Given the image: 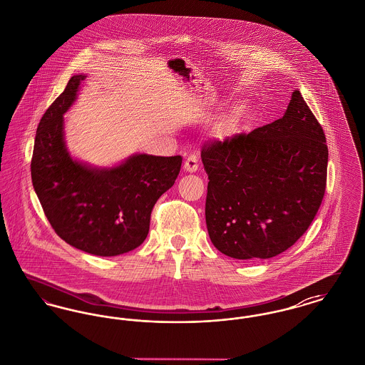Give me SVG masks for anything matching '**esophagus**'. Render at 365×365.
<instances>
[{
    "label": "esophagus",
    "instance_id": "esophagus-1",
    "mask_svg": "<svg viewBox=\"0 0 365 365\" xmlns=\"http://www.w3.org/2000/svg\"><path fill=\"white\" fill-rule=\"evenodd\" d=\"M183 168L186 173H195L198 170V156L190 155L187 157L183 164Z\"/></svg>",
    "mask_w": 365,
    "mask_h": 365
}]
</instances>
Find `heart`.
Returning a JSON list of instances; mask_svg holds the SVG:
<instances>
[{
	"mask_svg": "<svg viewBox=\"0 0 365 365\" xmlns=\"http://www.w3.org/2000/svg\"><path fill=\"white\" fill-rule=\"evenodd\" d=\"M245 113H246V106H245V105H235V106L230 110V113H228V116L226 118L227 125H235V124H238V123L242 120Z\"/></svg>",
	"mask_w": 365,
	"mask_h": 365,
	"instance_id": "b5f03b06",
	"label": "heart"
}]
</instances>
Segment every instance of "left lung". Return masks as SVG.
Segmentation results:
<instances>
[{
  "mask_svg": "<svg viewBox=\"0 0 365 365\" xmlns=\"http://www.w3.org/2000/svg\"><path fill=\"white\" fill-rule=\"evenodd\" d=\"M208 174L205 220L215 247L238 260L271 259L311 226L327 180L322 125L294 90L275 122L201 150Z\"/></svg>",
  "mask_w": 365,
  "mask_h": 365,
  "instance_id": "8db88e82",
  "label": "left lung"
}]
</instances>
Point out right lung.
Masks as SVG:
<instances>
[{
  "instance_id": "right-lung-1",
  "label": "right lung",
  "mask_w": 365,
  "mask_h": 365,
  "mask_svg": "<svg viewBox=\"0 0 365 365\" xmlns=\"http://www.w3.org/2000/svg\"><path fill=\"white\" fill-rule=\"evenodd\" d=\"M86 75H73L42 116L31 160L38 200L56 234L94 256L134 250L149 232L157 200L174 186L182 157L135 153L113 167H93L71 156L64 113Z\"/></svg>"
}]
</instances>
